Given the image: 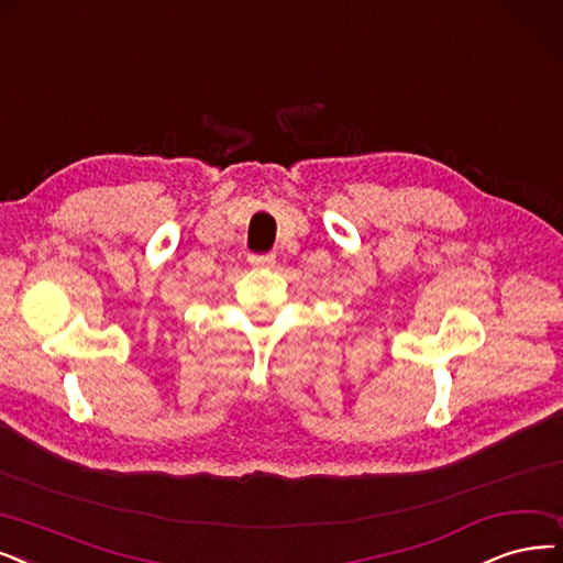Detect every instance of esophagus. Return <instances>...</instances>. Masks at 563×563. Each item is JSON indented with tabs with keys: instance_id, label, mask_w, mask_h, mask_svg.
Instances as JSON below:
<instances>
[{
	"instance_id": "34e87169",
	"label": "esophagus",
	"mask_w": 563,
	"mask_h": 563,
	"mask_svg": "<svg viewBox=\"0 0 563 563\" xmlns=\"http://www.w3.org/2000/svg\"><path fill=\"white\" fill-rule=\"evenodd\" d=\"M250 263L254 267H269V265H275V254H252Z\"/></svg>"
}]
</instances>
